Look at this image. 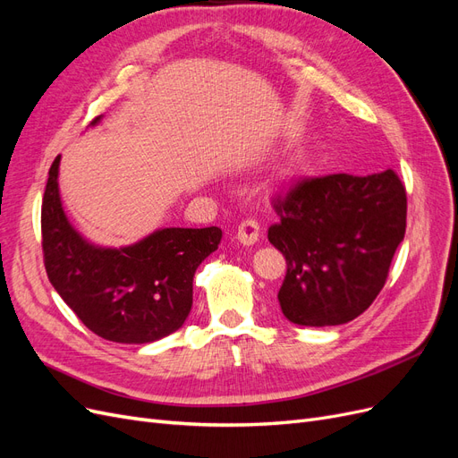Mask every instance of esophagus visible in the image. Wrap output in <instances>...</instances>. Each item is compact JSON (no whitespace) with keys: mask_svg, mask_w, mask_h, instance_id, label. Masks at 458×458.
Segmentation results:
<instances>
[{"mask_svg":"<svg viewBox=\"0 0 458 458\" xmlns=\"http://www.w3.org/2000/svg\"><path fill=\"white\" fill-rule=\"evenodd\" d=\"M259 229H261V227H259V221H258V219L246 217V219H242L241 224H239L237 237H239V241H241L242 244L250 246V244L258 242V239H259Z\"/></svg>","mask_w":458,"mask_h":458,"instance_id":"esophagus-1","label":"esophagus"}]
</instances>
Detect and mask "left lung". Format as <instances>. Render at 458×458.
Here are the masks:
<instances>
[{
  "label": "left lung",
  "instance_id": "8db88e82",
  "mask_svg": "<svg viewBox=\"0 0 458 458\" xmlns=\"http://www.w3.org/2000/svg\"><path fill=\"white\" fill-rule=\"evenodd\" d=\"M269 242L286 259L279 303L290 323L330 327L370 308L407 227V191L394 170L330 174L276 189Z\"/></svg>",
  "mask_w": 458,
  "mask_h": 458
}]
</instances>
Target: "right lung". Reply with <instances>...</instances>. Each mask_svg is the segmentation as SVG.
Masks as SVG:
<instances>
[{
	"label": "right lung",
	"mask_w": 458,
	"mask_h": 458,
	"mask_svg": "<svg viewBox=\"0 0 458 458\" xmlns=\"http://www.w3.org/2000/svg\"><path fill=\"white\" fill-rule=\"evenodd\" d=\"M59 160L51 164L41 200V250L51 284L80 321L105 340L147 344L172 335L185 323L192 276L217 250L221 229L170 227L120 250L91 246L63 212Z\"/></svg>",
	"instance_id": "right-lung-1"
}]
</instances>
